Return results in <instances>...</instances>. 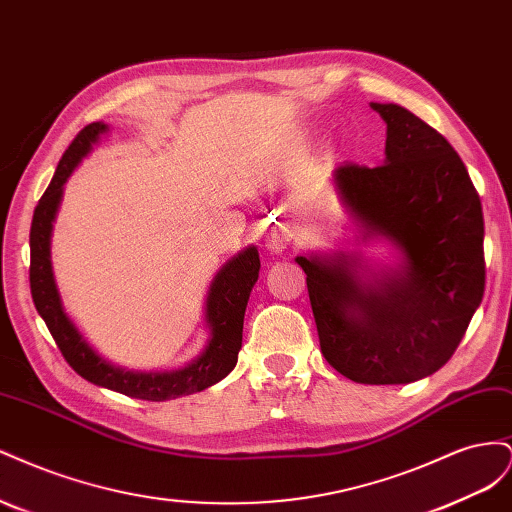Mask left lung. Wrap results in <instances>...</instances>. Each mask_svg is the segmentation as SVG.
I'll return each instance as SVG.
<instances>
[{
  "label": "left lung",
  "instance_id": "obj_1",
  "mask_svg": "<svg viewBox=\"0 0 512 512\" xmlns=\"http://www.w3.org/2000/svg\"><path fill=\"white\" fill-rule=\"evenodd\" d=\"M386 121V162H346L335 185L367 235L401 247L406 267L363 284L354 258H303L324 359L361 384H406L451 359L485 292L483 207L446 138L397 104Z\"/></svg>",
  "mask_w": 512,
  "mask_h": 512
}]
</instances>
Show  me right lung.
Segmentation results:
<instances>
[{
	"mask_svg": "<svg viewBox=\"0 0 512 512\" xmlns=\"http://www.w3.org/2000/svg\"><path fill=\"white\" fill-rule=\"evenodd\" d=\"M104 130V123L96 121L89 123V126L76 134L64 156H61L49 188H46V192L38 200L32 230H29V247H32L29 286H32L34 305L46 322V327H49L55 344L61 354H64L68 365L85 380L104 386V389L147 401H166L198 393L226 378L237 365V354L241 350L243 339L245 307L258 280V252L256 247H247L245 252L232 258L215 275L207 297V322L211 327V339L205 352L194 363L179 371H168V374H136V371H123L119 367H113L111 363H106L85 342L83 335L76 331L70 318L64 314V307H61L53 280L49 250L51 228L61 200V192H64V183Z\"/></svg>",
	"mask_w": 512,
	"mask_h": 512,
	"instance_id": "1",
	"label": "right lung"
}]
</instances>
